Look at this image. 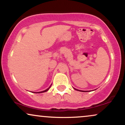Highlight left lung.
I'll return each instance as SVG.
<instances>
[{
	"label": "left lung",
	"mask_w": 125,
	"mask_h": 125,
	"mask_svg": "<svg viewBox=\"0 0 125 125\" xmlns=\"http://www.w3.org/2000/svg\"><path fill=\"white\" fill-rule=\"evenodd\" d=\"M74 89H75V90H77V91H80V90H76V88H74Z\"/></svg>",
	"instance_id": "left-lung-1"
}]
</instances>
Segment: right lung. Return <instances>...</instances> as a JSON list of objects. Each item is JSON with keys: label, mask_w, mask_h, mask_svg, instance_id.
Returning a JSON list of instances; mask_svg holds the SVG:
<instances>
[{"label": "right lung", "mask_w": 125, "mask_h": 125, "mask_svg": "<svg viewBox=\"0 0 125 125\" xmlns=\"http://www.w3.org/2000/svg\"><path fill=\"white\" fill-rule=\"evenodd\" d=\"M49 88H50V87H49ZM49 88H48V89H46V90H45V91H41V92H40V93H44V92H46V91H47L48 90H49Z\"/></svg>", "instance_id": "1"}]
</instances>
